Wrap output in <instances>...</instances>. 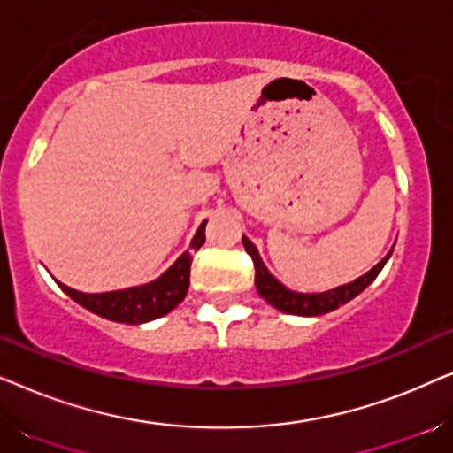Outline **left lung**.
I'll return each instance as SVG.
<instances>
[{
	"mask_svg": "<svg viewBox=\"0 0 453 453\" xmlns=\"http://www.w3.org/2000/svg\"><path fill=\"white\" fill-rule=\"evenodd\" d=\"M243 247L251 256L253 265H256V287H257L259 296H264V299L268 301L272 307H276L278 311L290 313V315H305V318L330 313L340 305H346V303L355 299L357 295H361L363 290L375 280L377 274H380L383 265L388 264V259L392 257V251H394L392 247V250L388 251V256L383 257L380 264L373 265L367 274L358 276L357 280L342 284V287L330 288L326 290V293H296V290L287 288L280 280H278V278L270 274V270L265 268L262 257H259L257 247L253 245L247 237H243Z\"/></svg>",
	"mask_w": 453,
	"mask_h": 453,
	"instance_id": "8db88e82",
	"label": "left lung"
}]
</instances>
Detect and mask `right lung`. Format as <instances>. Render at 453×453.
Masks as SVG:
<instances>
[{
    "label": "right lung",
    "mask_w": 453,
    "mask_h": 453,
    "mask_svg": "<svg viewBox=\"0 0 453 453\" xmlns=\"http://www.w3.org/2000/svg\"><path fill=\"white\" fill-rule=\"evenodd\" d=\"M206 222L208 220L202 222L194 239H191L189 247L194 251L200 250L203 241H206V234H203ZM191 259H194L191 251H185L157 280L140 284V287L111 290V293H80V290L65 287V284H58L65 295H70L78 305L88 309V311L101 315L104 319L119 321V324L138 326L163 318L185 299L189 288Z\"/></svg>",
    "instance_id": "add662e5"
}]
</instances>
